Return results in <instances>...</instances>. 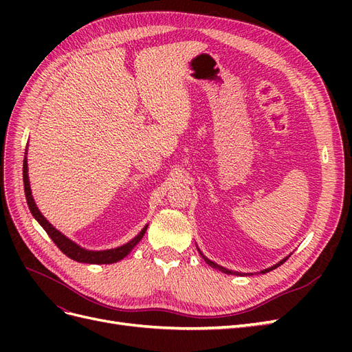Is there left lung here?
I'll return each instance as SVG.
<instances>
[{"label":"left lung","mask_w":352,"mask_h":352,"mask_svg":"<svg viewBox=\"0 0 352 352\" xmlns=\"http://www.w3.org/2000/svg\"><path fill=\"white\" fill-rule=\"evenodd\" d=\"M199 251V250H198ZM199 254H201V257L204 258V261L208 264V265H211L212 269H217V270H220V272H223V273H226V274H242V273H238V272H232V270H228V269H225V267H221V265H219V264H216V263H212L211 260H208L204 254H202L201 251H199ZM287 258V257H286ZM286 258H283L282 261H279L278 264H274V265H272V267H269V269H265V270H263L261 273H267V272H270V270H273V269H276V267H279L280 264H283L285 261H286Z\"/></svg>","instance_id":"8db88e82"}]
</instances>
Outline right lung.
Here are the masks:
<instances>
[{
  "instance_id": "obj_1",
  "label": "right lung",
  "mask_w": 352,
  "mask_h": 352,
  "mask_svg": "<svg viewBox=\"0 0 352 352\" xmlns=\"http://www.w3.org/2000/svg\"><path fill=\"white\" fill-rule=\"evenodd\" d=\"M23 185H25V195H26V201H28V206L29 210L32 212V216H34L39 225L45 229V232L48 233V236L54 241V243L60 248V251L63 254H66L69 258L74 260V261H79V263H89V264H111V263H117L120 261L122 258H124L127 254H129L135 247L136 243L140 242L145 232L146 228L145 226L138 235L129 241L127 243L122 245V247H117V248H111V250H104V251H89V250H85L82 248L80 245L74 243L73 241H70L67 236L63 235L60 230H57L54 226L51 225V223L42 216V212L38 210L34 197H32V190H30V185H29V176H28V158L25 157L23 160Z\"/></svg>"
}]
</instances>
